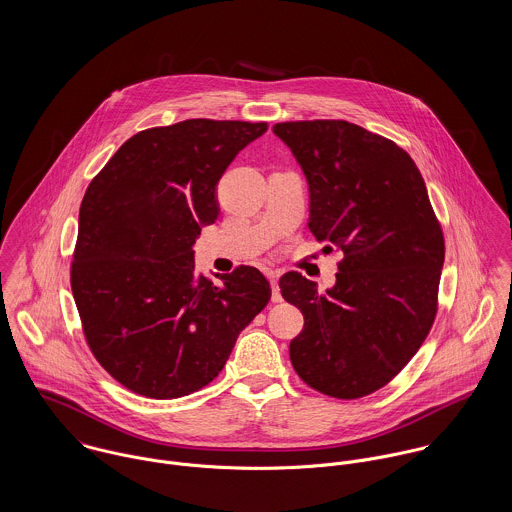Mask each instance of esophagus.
<instances>
[{
  "instance_id": "34e87169",
  "label": "esophagus",
  "mask_w": 512,
  "mask_h": 512,
  "mask_svg": "<svg viewBox=\"0 0 512 512\" xmlns=\"http://www.w3.org/2000/svg\"><path fill=\"white\" fill-rule=\"evenodd\" d=\"M266 276L272 284V301L280 303L282 301V293H280V286H278V278H280V270H266Z\"/></svg>"
}]
</instances>
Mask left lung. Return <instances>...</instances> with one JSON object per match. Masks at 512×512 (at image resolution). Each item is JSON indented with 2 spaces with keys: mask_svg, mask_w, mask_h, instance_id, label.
Returning <instances> with one entry per match:
<instances>
[{
  "mask_svg": "<svg viewBox=\"0 0 512 512\" xmlns=\"http://www.w3.org/2000/svg\"><path fill=\"white\" fill-rule=\"evenodd\" d=\"M309 185V230L323 252L339 250L337 282L288 272L280 290L303 313L290 343L299 378L321 394L353 400L386 386L428 337L438 313L443 232L414 159L345 120L282 122Z\"/></svg>",
  "mask_w": 512,
  "mask_h": 512,
  "instance_id": "8db88e82",
  "label": "left lung"
}]
</instances>
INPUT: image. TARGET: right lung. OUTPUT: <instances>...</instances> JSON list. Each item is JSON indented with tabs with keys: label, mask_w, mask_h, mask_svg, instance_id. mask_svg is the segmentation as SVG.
Instances as JSON below:
<instances>
[{
	"label": "right lung",
	"mask_w": 512,
	"mask_h": 512,
	"mask_svg": "<svg viewBox=\"0 0 512 512\" xmlns=\"http://www.w3.org/2000/svg\"><path fill=\"white\" fill-rule=\"evenodd\" d=\"M266 122L185 120L149 128L90 181L71 288L86 343L128 390L155 400L207 386L268 305L260 270L195 272V240L219 217L217 183Z\"/></svg>",
	"instance_id": "obj_1"
}]
</instances>
